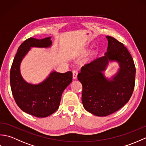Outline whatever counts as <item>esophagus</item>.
<instances>
[{"mask_svg": "<svg viewBox=\"0 0 146 146\" xmlns=\"http://www.w3.org/2000/svg\"><path fill=\"white\" fill-rule=\"evenodd\" d=\"M77 75H78V71H77L75 70H74L73 71V78L74 80L76 79L77 78Z\"/></svg>", "mask_w": 146, "mask_h": 146, "instance_id": "obj_1", "label": "esophagus"}]
</instances>
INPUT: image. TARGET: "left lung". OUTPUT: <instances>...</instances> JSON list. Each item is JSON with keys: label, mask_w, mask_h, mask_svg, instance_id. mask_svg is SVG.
<instances>
[{"label": "left lung", "mask_w": 146, "mask_h": 146, "mask_svg": "<svg viewBox=\"0 0 146 146\" xmlns=\"http://www.w3.org/2000/svg\"><path fill=\"white\" fill-rule=\"evenodd\" d=\"M106 38L108 47L105 55L85 64L78 74L83 86V107L99 117L107 116L125 105L135 85V67L130 52L117 39L109 36ZM113 61L119 63V69L110 79L106 78L103 71Z\"/></svg>", "instance_id": "8db88e82"}]
</instances>
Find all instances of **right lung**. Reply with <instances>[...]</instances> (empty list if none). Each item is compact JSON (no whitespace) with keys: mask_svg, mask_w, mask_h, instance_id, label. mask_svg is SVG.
Returning a JSON list of instances; mask_svg holds the SVG:
<instances>
[{"mask_svg":"<svg viewBox=\"0 0 146 146\" xmlns=\"http://www.w3.org/2000/svg\"><path fill=\"white\" fill-rule=\"evenodd\" d=\"M51 46V37L26 39L19 47L11 69V87L15 102L24 112L36 117H46L54 113L60 106L63 91L72 82L70 71L64 73L52 71L38 84L27 83L22 76L21 63L31 48H48Z\"/></svg>","mask_w":146,"mask_h":146,"instance_id":"add662e5","label":"right lung"}]
</instances>
